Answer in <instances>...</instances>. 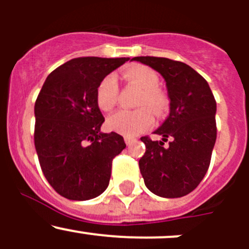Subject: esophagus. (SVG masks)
Here are the masks:
<instances>
[{"instance_id":"1","label":"esophagus","mask_w":249,"mask_h":249,"mask_svg":"<svg viewBox=\"0 0 249 249\" xmlns=\"http://www.w3.org/2000/svg\"><path fill=\"white\" fill-rule=\"evenodd\" d=\"M124 140H125V143H126L127 145L132 144V143H135L137 141L136 139H135V137H129V136H125Z\"/></svg>"}]
</instances>
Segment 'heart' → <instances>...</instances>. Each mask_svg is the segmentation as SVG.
<instances>
[{"instance_id": "b5f03b06", "label": "heart", "mask_w": 249, "mask_h": 249, "mask_svg": "<svg viewBox=\"0 0 249 249\" xmlns=\"http://www.w3.org/2000/svg\"><path fill=\"white\" fill-rule=\"evenodd\" d=\"M123 76L142 89V94L136 104L141 108L123 109L114 113L107 119V126L112 131L124 136H137L154 124V117L150 110H153L157 117H161L166 112L169 100L165 92L158 88L159 77L149 67L134 65L124 69ZM95 99L97 107L102 112H109L114 108L118 100V83L115 76L108 74L99 83Z\"/></svg>"}]
</instances>
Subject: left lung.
<instances>
[{
  "label": "left lung",
  "mask_w": 249,
  "mask_h": 249,
  "mask_svg": "<svg viewBox=\"0 0 249 249\" xmlns=\"http://www.w3.org/2000/svg\"><path fill=\"white\" fill-rule=\"evenodd\" d=\"M166 82L170 115L154 134L162 141L141 137L145 153L140 159L144 184L161 197H182L192 193L210 167L217 139L214 96L201 74L187 64L166 57L137 56ZM173 141L167 147L164 142Z\"/></svg>",
  "instance_id": "1"
}]
</instances>
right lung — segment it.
I'll use <instances>...</instances> for the list:
<instances>
[{
    "label": "right lung",
    "instance_id": "1",
    "mask_svg": "<svg viewBox=\"0 0 249 249\" xmlns=\"http://www.w3.org/2000/svg\"><path fill=\"white\" fill-rule=\"evenodd\" d=\"M129 57H76L47 77L35 104V147L53 189L69 200L94 199L108 187L112 161L126 147L100 132L105 118L96 88Z\"/></svg>",
    "mask_w": 249,
    "mask_h": 249
}]
</instances>
